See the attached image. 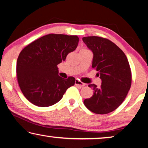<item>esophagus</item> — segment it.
<instances>
[{"instance_id": "obj_1", "label": "esophagus", "mask_w": 148, "mask_h": 148, "mask_svg": "<svg viewBox=\"0 0 148 148\" xmlns=\"http://www.w3.org/2000/svg\"><path fill=\"white\" fill-rule=\"evenodd\" d=\"M75 85H76V86H80V87H83V86H85V83H83V82H81V81H79L78 79H76V81H75Z\"/></svg>"}]
</instances>
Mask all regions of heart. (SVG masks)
Listing matches in <instances>:
<instances>
[{
    "instance_id": "1",
    "label": "heart",
    "mask_w": 148,
    "mask_h": 148,
    "mask_svg": "<svg viewBox=\"0 0 148 148\" xmlns=\"http://www.w3.org/2000/svg\"><path fill=\"white\" fill-rule=\"evenodd\" d=\"M83 50H86V49H83Z\"/></svg>"
}]
</instances>
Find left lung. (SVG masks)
<instances>
[{
  "mask_svg": "<svg viewBox=\"0 0 148 148\" xmlns=\"http://www.w3.org/2000/svg\"><path fill=\"white\" fill-rule=\"evenodd\" d=\"M83 41L94 54L92 67L102 80L99 87L90 84L93 95L84 100L90 111L106 114L117 109L125 99L132 84L128 60L121 49L110 40L99 36H86Z\"/></svg>",
  "mask_w": 148,
  "mask_h": 148,
  "instance_id": "1",
  "label": "left lung"
}]
</instances>
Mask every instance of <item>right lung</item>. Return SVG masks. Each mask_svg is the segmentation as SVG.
<instances>
[{
  "label": "right lung",
  "instance_id": "1",
  "mask_svg": "<svg viewBox=\"0 0 148 148\" xmlns=\"http://www.w3.org/2000/svg\"><path fill=\"white\" fill-rule=\"evenodd\" d=\"M76 35L49 34L22 49L16 62L17 80L24 94L33 105L46 107L62 99L75 78L64 79L58 75V65L76 49Z\"/></svg>",
  "mask_w": 148,
  "mask_h": 148
}]
</instances>
